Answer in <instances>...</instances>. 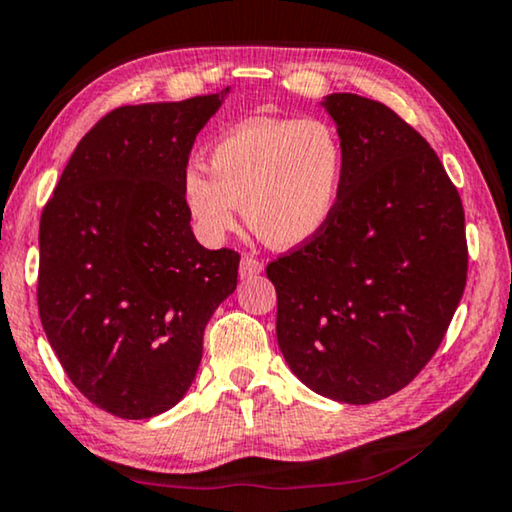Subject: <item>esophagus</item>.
Returning <instances> with one entry per match:
<instances>
[{
    "instance_id": "esophagus-1",
    "label": "esophagus",
    "mask_w": 512,
    "mask_h": 512,
    "mask_svg": "<svg viewBox=\"0 0 512 512\" xmlns=\"http://www.w3.org/2000/svg\"><path fill=\"white\" fill-rule=\"evenodd\" d=\"M262 269H264V264L259 262V259L250 257V255L241 257V266H239V276L241 278H255V276H259V273H262Z\"/></svg>"
}]
</instances>
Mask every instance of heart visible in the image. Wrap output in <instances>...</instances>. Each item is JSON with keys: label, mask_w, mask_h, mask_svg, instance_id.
I'll return each instance as SVG.
<instances>
[{"label": "heart", "mask_w": 512, "mask_h": 512, "mask_svg": "<svg viewBox=\"0 0 512 512\" xmlns=\"http://www.w3.org/2000/svg\"><path fill=\"white\" fill-rule=\"evenodd\" d=\"M345 146L325 120L259 118L229 129L208 150V171L187 167L181 197L194 229L220 243L241 213L271 248H297L325 232L345 181Z\"/></svg>", "instance_id": "obj_1"}]
</instances>
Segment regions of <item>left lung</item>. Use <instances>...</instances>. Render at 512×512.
<instances>
[{
    "label": "left lung",
    "mask_w": 512,
    "mask_h": 512,
    "mask_svg": "<svg viewBox=\"0 0 512 512\" xmlns=\"http://www.w3.org/2000/svg\"><path fill=\"white\" fill-rule=\"evenodd\" d=\"M322 109L345 146L325 232L266 266L287 366L322 397L364 406L399 392L441 345L466 285L464 208L429 143L373 99Z\"/></svg>",
    "instance_id": "obj_1"
}]
</instances>
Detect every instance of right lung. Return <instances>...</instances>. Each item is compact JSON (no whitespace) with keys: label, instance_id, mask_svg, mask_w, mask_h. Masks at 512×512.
Returning a JSON list of instances; mask_svg holds the SVG:
<instances>
[{"label":"right lung","instance_id":"obj_1","mask_svg":"<svg viewBox=\"0 0 512 512\" xmlns=\"http://www.w3.org/2000/svg\"><path fill=\"white\" fill-rule=\"evenodd\" d=\"M227 92L104 115L41 213L43 331L71 383L122 420L185 397L208 320L236 290L241 257L201 246L181 197L192 143Z\"/></svg>","mask_w":512,"mask_h":512}]
</instances>
